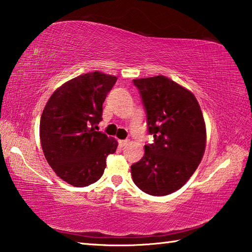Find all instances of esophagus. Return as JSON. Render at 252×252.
<instances>
[{
    "label": "esophagus",
    "mask_w": 252,
    "mask_h": 252,
    "mask_svg": "<svg viewBox=\"0 0 252 252\" xmlns=\"http://www.w3.org/2000/svg\"><path fill=\"white\" fill-rule=\"evenodd\" d=\"M118 144H120L121 147H125L128 144V140H120L118 141Z\"/></svg>",
    "instance_id": "esophagus-1"
}]
</instances>
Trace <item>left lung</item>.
I'll return each mask as SVG.
<instances>
[{
  "mask_svg": "<svg viewBox=\"0 0 252 252\" xmlns=\"http://www.w3.org/2000/svg\"><path fill=\"white\" fill-rule=\"evenodd\" d=\"M154 142L131 165L132 181L155 196L177 191L192 177L206 146L205 122L194 94L164 75L135 79Z\"/></svg>",
  "mask_w": 252,
  "mask_h": 252,
  "instance_id": "1",
  "label": "left lung"
}]
</instances>
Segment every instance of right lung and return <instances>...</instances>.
Here are the masks:
<instances>
[{"instance_id": "1", "label": "right lung", "mask_w": 252, "mask_h": 252, "mask_svg": "<svg viewBox=\"0 0 252 252\" xmlns=\"http://www.w3.org/2000/svg\"><path fill=\"white\" fill-rule=\"evenodd\" d=\"M117 78L94 71L63 83L52 93L39 125L45 158L58 177L77 188L102 177L117 140L96 131L103 103Z\"/></svg>"}]
</instances>
